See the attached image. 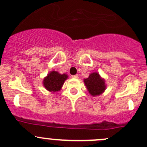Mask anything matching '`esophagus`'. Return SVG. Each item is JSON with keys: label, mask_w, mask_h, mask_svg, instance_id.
<instances>
[{"label": "esophagus", "mask_w": 147, "mask_h": 147, "mask_svg": "<svg viewBox=\"0 0 147 147\" xmlns=\"http://www.w3.org/2000/svg\"><path fill=\"white\" fill-rule=\"evenodd\" d=\"M72 78H78V76L77 75H74V76H72Z\"/></svg>", "instance_id": "1"}]
</instances>
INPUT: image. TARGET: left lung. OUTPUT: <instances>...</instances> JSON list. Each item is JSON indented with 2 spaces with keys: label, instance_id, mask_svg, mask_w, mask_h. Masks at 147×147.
I'll return each instance as SVG.
<instances>
[{
  "label": "left lung",
  "instance_id": "obj_1",
  "mask_svg": "<svg viewBox=\"0 0 147 147\" xmlns=\"http://www.w3.org/2000/svg\"><path fill=\"white\" fill-rule=\"evenodd\" d=\"M105 82V80L97 72L90 74L88 78L84 79V84L92 96H99L105 91L106 88Z\"/></svg>",
  "mask_w": 147,
  "mask_h": 147
}]
</instances>
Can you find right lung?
Segmentation results:
<instances>
[{
	"label": "right lung",
	"mask_w": 147,
	"mask_h": 147,
	"mask_svg": "<svg viewBox=\"0 0 147 147\" xmlns=\"http://www.w3.org/2000/svg\"><path fill=\"white\" fill-rule=\"evenodd\" d=\"M67 78L68 76L66 74H61L52 71L44 78L43 85L47 90L54 93L61 90L63 83Z\"/></svg>",
	"instance_id": "1"
}]
</instances>
